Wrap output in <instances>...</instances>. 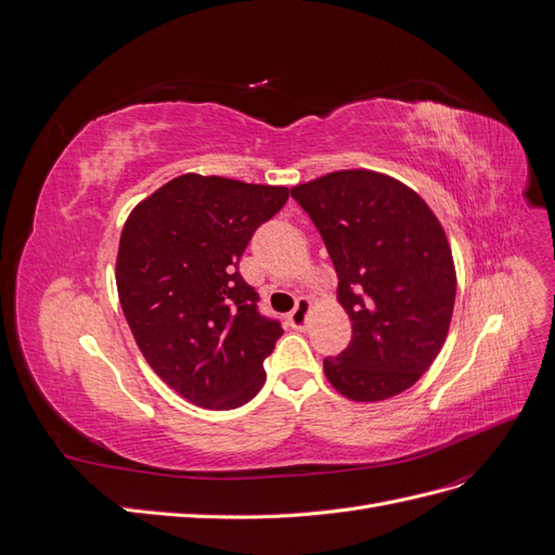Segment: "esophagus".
I'll return each instance as SVG.
<instances>
[{
    "label": "esophagus",
    "mask_w": 555,
    "mask_h": 555,
    "mask_svg": "<svg viewBox=\"0 0 555 555\" xmlns=\"http://www.w3.org/2000/svg\"><path fill=\"white\" fill-rule=\"evenodd\" d=\"M310 310H312V300H310L308 296H300V298L296 300V308L289 312V324H292L294 328H298V331L306 328Z\"/></svg>",
    "instance_id": "esophagus-1"
}]
</instances>
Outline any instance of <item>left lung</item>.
I'll return each instance as SVG.
<instances>
[{"label": "left lung", "instance_id": "left-lung-1", "mask_svg": "<svg viewBox=\"0 0 555 555\" xmlns=\"http://www.w3.org/2000/svg\"><path fill=\"white\" fill-rule=\"evenodd\" d=\"M338 273L351 340L324 359L335 391L377 402L408 391L447 340L456 268L438 217L408 184L377 171H333L296 184Z\"/></svg>", "mask_w": 555, "mask_h": 555}]
</instances>
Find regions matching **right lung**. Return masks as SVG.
I'll return each instance as SVG.
<instances>
[{
    "instance_id": "obj_1",
    "label": "right lung",
    "mask_w": 555,
    "mask_h": 555,
    "mask_svg": "<svg viewBox=\"0 0 555 555\" xmlns=\"http://www.w3.org/2000/svg\"><path fill=\"white\" fill-rule=\"evenodd\" d=\"M287 198V188L184 173L127 217L115 263L127 324L150 367L198 408H241L266 382L282 326L259 314L238 261Z\"/></svg>"
}]
</instances>
